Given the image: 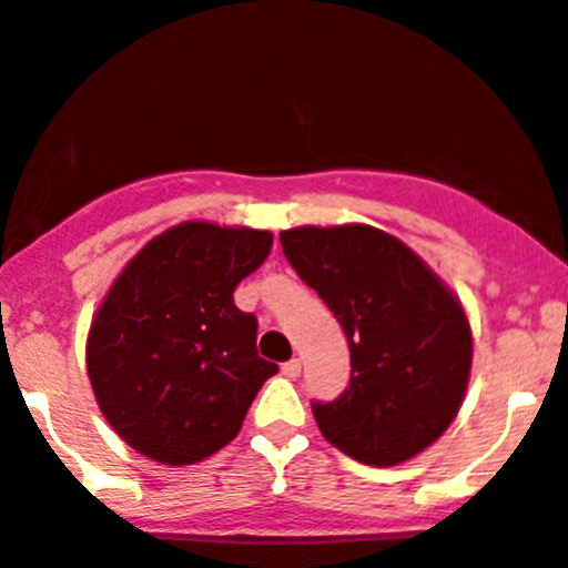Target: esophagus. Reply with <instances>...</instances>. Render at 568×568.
<instances>
[{
  "mask_svg": "<svg viewBox=\"0 0 568 568\" xmlns=\"http://www.w3.org/2000/svg\"><path fill=\"white\" fill-rule=\"evenodd\" d=\"M280 369H283L285 378H296V375L302 373V364H300V358H291V362H285Z\"/></svg>",
  "mask_w": 568,
  "mask_h": 568,
  "instance_id": "obj_1",
  "label": "esophagus"
}]
</instances>
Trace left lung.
Here are the masks:
<instances>
[{
  "instance_id": "obj_1",
  "label": "left lung",
  "mask_w": 568,
  "mask_h": 568,
  "mask_svg": "<svg viewBox=\"0 0 568 568\" xmlns=\"http://www.w3.org/2000/svg\"><path fill=\"white\" fill-rule=\"evenodd\" d=\"M280 243L347 336L349 386L311 404L320 432L378 468L420 454L457 417L468 386L463 305L412 248L373 226H300Z\"/></svg>"
}]
</instances>
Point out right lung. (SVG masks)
<instances>
[{"label": "right lung", "instance_id": "1", "mask_svg": "<svg viewBox=\"0 0 568 568\" xmlns=\"http://www.w3.org/2000/svg\"><path fill=\"white\" fill-rule=\"evenodd\" d=\"M272 235L179 224L153 237L111 285L87 344L100 412L164 465H190L237 437L277 364L257 356V320L237 283L268 257Z\"/></svg>", "mask_w": 568, "mask_h": 568}]
</instances>
